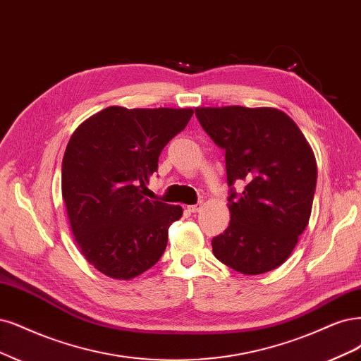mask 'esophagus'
Wrapping results in <instances>:
<instances>
[{"label": "esophagus", "instance_id": "34e87169", "mask_svg": "<svg viewBox=\"0 0 361 361\" xmlns=\"http://www.w3.org/2000/svg\"><path fill=\"white\" fill-rule=\"evenodd\" d=\"M202 207H203V203H202V202H198V203H195V204L188 206V210H190V212L195 214V212H200Z\"/></svg>", "mask_w": 361, "mask_h": 361}]
</instances>
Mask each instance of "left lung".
Masks as SVG:
<instances>
[{"label": "left lung", "mask_w": 361, "mask_h": 361, "mask_svg": "<svg viewBox=\"0 0 361 361\" xmlns=\"http://www.w3.org/2000/svg\"><path fill=\"white\" fill-rule=\"evenodd\" d=\"M203 130L226 151L230 224L214 255L243 275L279 267L307 227L317 186L312 147L295 122L273 107H197ZM245 181L242 193L232 185Z\"/></svg>", "instance_id": "left-lung-1"}]
</instances>
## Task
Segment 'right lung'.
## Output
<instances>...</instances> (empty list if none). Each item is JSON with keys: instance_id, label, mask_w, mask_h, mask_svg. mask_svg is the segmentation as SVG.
Segmentation results:
<instances>
[{"instance_id": "obj_1", "label": "right lung", "mask_w": 361, "mask_h": 361, "mask_svg": "<svg viewBox=\"0 0 361 361\" xmlns=\"http://www.w3.org/2000/svg\"><path fill=\"white\" fill-rule=\"evenodd\" d=\"M192 109L110 106L82 122L62 158V198L82 255L103 275L133 279L164 254L180 206L145 197L164 146Z\"/></svg>"}]
</instances>
